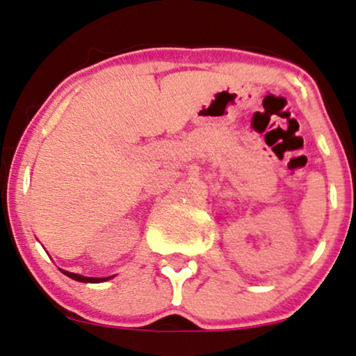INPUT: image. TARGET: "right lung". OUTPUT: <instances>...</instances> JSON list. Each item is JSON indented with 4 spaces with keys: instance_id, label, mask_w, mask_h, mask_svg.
Returning a JSON list of instances; mask_svg holds the SVG:
<instances>
[{
    "instance_id": "right-lung-1",
    "label": "right lung",
    "mask_w": 356,
    "mask_h": 356,
    "mask_svg": "<svg viewBox=\"0 0 356 356\" xmlns=\"http://www.w3.org/2000/svg\"><path fill=\"white\" fill-rule=\"evenodd\" d=\"M60 271L64 273L65 276H69L70 279H75V281H79V282H103V281H106V279H110V277H87V276H82V274L64 271V269H60Z\"/></svg>"
}]
</instances>
